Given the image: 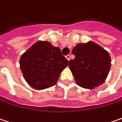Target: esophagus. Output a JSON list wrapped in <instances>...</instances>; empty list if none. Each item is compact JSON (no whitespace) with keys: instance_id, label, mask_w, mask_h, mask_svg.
Instances as JSON below:
<instances>
[{"instance_id":"esophagus-1","label":"esophagus","mask_w":122,"mask_h":122,"mask_svg":"<svg viewBox=\"0 0 122 122\" xmlns=\"http://www.w3.org/2000/svg\"><path fill=\"white\" fill-rule=\"evenodd\" d=\"M66 58L67 59L68 61H69V60H71V56H70L69 54H68V55H67V56H66Z\"/></svg>"}]
</instances>
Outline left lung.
I'll return each mask as SVG.
<instances>
[{
	"label": "left lung",
	"instance_id": "left-lung-1",
	"mask_svg": "<svg viewBox=\"0 0 122 122\" xmlns=\"http://www.w3.org/2000/svg\"><path fill=\"white\" fill-rule=\"evenodd\" d=\"M75 58L68 66L79 86L94 89L105 81L111 68L109 52L92 41L79 43L73 49Z\"/></svg>",
	"mask_w": 122,
	"mask_h": 122
}]
</instances>
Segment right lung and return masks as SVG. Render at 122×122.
Instances as JSON below:
<instances>
[{
    "label": "right lung",
    "instance_id": "obj_1",
    "mask_svg": "<svg viewBox=\"0 0 122 122\" xmlns=\"http://www.w3.org/2000/svg\"><path fill=\"white\" fill-rule=\"evenodd\" d=\"M68 61L58 47L47 41H38L21 55L20 66L27 83L36 90L54 86Z\"/></svg>",
    "mask_w": 122,
    "mask_h": 122
}]
</instances>
